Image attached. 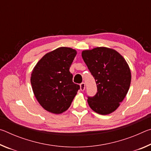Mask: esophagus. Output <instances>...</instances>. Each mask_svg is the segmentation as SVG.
Listing matches in <instances>:
<instances>
[{"label":"esophagus","instance_id":"34e87169","mask_svg":"<svg viewBox=\"0 0 151 151\" xmlns=\"http://www.w3.org/2000/svg\"><path fill=\"white\" fill-rule=\"evenodd\" d=\"M80 87H81V91H84L85 88V83H82L80 85Z\"/></svg>","mask_w":151,"mask_h":151}]
</instances>
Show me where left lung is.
Here are the masks:
<instances>
[{"label":"left lung","instance_id":"left-lung-1","mask_svg":"<svg viewBox=\"0 0 151 151\" xmlns=\"http://www.w3.org/2000/svg\"><path fill=\"white\" fill-rule=\"evenodd\" d=\"M82 57L97 86L95 95L88 96L89 106L103 115L114 112L131 85V70L126 60L117 51L106 47L83 50Z\"/></svg>","mask_w":151,"mask_h":151}]
</instances>
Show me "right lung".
<instances>
[{"label": "right lung", "instance_id": "1", "mask_svg": "<svg viewBox=\"0 0 151 151\" xmlns=\"http://www.w3.org/2000/svg\"><path fill=\"white\" fill-rule=\"evenodd\" d=\"M76 55L75 49L60 47L46 54L33 68L32 88L46 111L60 114L69 108L80 86L73 82L70 66Z\"/></svg>", "mask_w": 151, "mask_h": 151}]
</instances>
